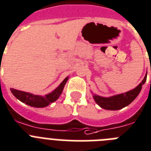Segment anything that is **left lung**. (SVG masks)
I'll list each match as a JSON object with an SVG mask.
<instances>
[{"instance_id":"8db88e82","label":"left lung","mask_w":151,"mask_h":151,"mask_svg":"<svg viewBox=\"0 0 151 151\" xmlns=\"http://www.w3.org/2000/svg\"><path fill=\"white\" fill-rule=\"evenodd\" d=\"M147 75V71L146 72V74H145L143 81L133 90H129V91L124 93L112 96L109 97H103V96L93 94V96L94 100L101 108L104 109H121L128 106L138 96V94L141 92V88H142V86L146 82Z\"/></svg>"}]
</instances>
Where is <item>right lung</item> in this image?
<instances>
[{"instance_id":"obj_1","label":"right lung","mask_w":151,"mask_h":151,"mask_svg":"<svg viewBox=\"0 0 151 151\" xmlns=\"http://www.w3.org/2000/svg\"><path fill=\"white\" fill-rule=\"evenodd\" d=\"M68 80V77H67L64 81L60 83L55 90H54L52 93L45 95L44 96L39 95H34L30 93L20 91V90H15V89H10V91L13 95L17 99L21 101L22 103H26L28 106L36 108H43V107L48 106L50 103H54L57 100L60 95L62 93L64 87L66 84L67 81Z\"/></svg>"}]
</instances>
